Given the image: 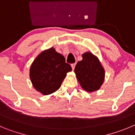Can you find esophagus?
I'll list each match as a JSON object with an SVG mask.
<instances>
[{
	"label": "esophagus",
	"instance_id": "34e87169",
	"mask_svg": "<svg viewBox=\"0 0 135 135\" xmlns=\"http://www.w3.org/2000/svg\"><path fill=\"white\" fill-rule=\"evenodd\" d=\"M75 65H76V64H75V63H74V64H72V65H71V67H72L73 70H74V69H75Z\"/></svg>",
	"mask_w": 135,
	"mask_h": 135
}]
</instances>
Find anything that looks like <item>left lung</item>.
<instances>
[{"label": "left lung", "instance_id": "1", "mask_svg": "<svg viewBox=\"0 0 135 135\" xmlns=\"http://www.w3.org/2000/svg\"><path fill=\"white\" fill-rule=\"evenodd\" d=\"M83 59L75 68L76 79L85 91L89 93L99 90L105 79V70L99 59L90 52L82 54Z\"/></svg>", "mask_w": 135, "mask_h": 135}]
</instances>
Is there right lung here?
Masks as SVG:
<instances>
[{
    "label": "right lung",
    "mask_w": 135,
    "mask_h": 135,
    "mask_svg": "<svg viewBox=\"0 0 135 135\" xmlns=\"http://www.w3.org/2000/svg\"><path fill=\"white\" fill-rule=\"evenodd\" d=\"M71 70L64 56L52 47L42 51L33 60L30 69V78L35 89L47 95L60 88L67 73Z\"/></svg>",
    "instance_id": "right-lung-1"
}]
</instances>
